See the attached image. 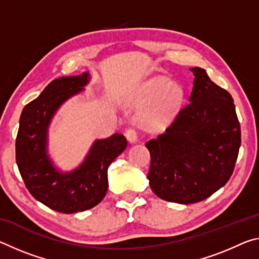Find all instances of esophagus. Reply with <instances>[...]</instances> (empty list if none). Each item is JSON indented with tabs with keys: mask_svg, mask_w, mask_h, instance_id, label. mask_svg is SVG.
Returning <instances> with one entry per match:
<instances>
[{
	"mask_svg": "<svg viewBox=\"0 0 259 259\" xmlns=\"http://www.w3.org/2000/svg\"><path fill=\"white\" fill-rule=\"evenodd\" d=\"M125 137H126V139L129 140L130 143L137 142V139H138V133H137V130L134 129V128H129L128 130L125 131Z\"/></svg>",
	"mask_w": 259,
	"mask_h": 259,
	"instance_id": "1",
	"label": "esophagus"
}]
</instances>
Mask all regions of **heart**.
I'll use <instances>...</instances> for the list:
<instances>
[{"mask_svg": "<svg viewBox=\"0 0 259 259\" xmlns=\"http://www.w3.org/2000/svg\"><path fill=\"white\" fill-rule=\"evenodd\" d=\"M183 88L176 82H170L165 76H155L146 81L135 97L136 104L153 99L139 114L140 123L150 128L164 124L178 111L183 102Z\"/></svg>", "mask_w": 259, "mask_h": 259, "instance_id": "1", "label": "heart"}]
</instances>
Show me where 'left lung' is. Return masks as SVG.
I'll use <instances>...</instances> for the list:
<instances>
[{
	"mask_svg": "<svg viewBox=\"0 0 259 259\" xmlns=\"http://www.w3.org/2000/svg\"><path fill=\"white\" fill-rule=\"evenodd\" d=\"M186 104L163 135L145 145L151 153L147 178L160 199L200 202L229 182L241 145L233 98L200 67Z\"/></svg>",
	"mask_w": 259,
	"mask_h": 259,
	"instance_id": "1",
	"label": "left lung"
}]
</instances>
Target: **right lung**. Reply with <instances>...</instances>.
Instances as JSON below:
<instances>
[{
	"mask_svg": "<svg viewBox=\"0 0 259 259\" xmlns=\"http://www.w3.org/2000/svg\"><path fill=\"white\" fill-rule=\"evenodd\" d=\"M89 80V74L82 73L50 82L24 107L16 138V162L27 190L37 201L63 213L84 211L104 199L108 166L128 145L123 135L114 134L96 140L73 171L61 174L52 164L47 151L48 126L60 105L81 93Z\"/></svg>",
	"mask_w": 259,
	"mask_h": 259,
	"instance_id": "obj_1",
	"label": "right lung"
}]
</instances>
